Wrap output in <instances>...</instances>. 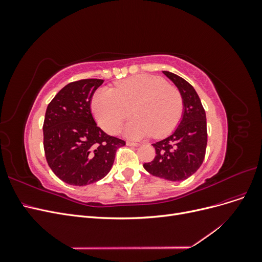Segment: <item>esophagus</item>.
Masks as SVG:
<instances>
[{
    "label": "esophagus",
    "instance_id": "1",
    "mask_svg": "<svg viewBox=\"0 0 262 262\" xmlns=\"http://www.w3.org/2000/svg\"><path fill=\"white\" fill-rule=\"evenodd\" d=\"M126 145H129V146H139L140 144H139V143H137V142L128 141V142H126Z\"/></svg>",
    "mask_w": 262,
    "mask_h": 262
}]
</instances>
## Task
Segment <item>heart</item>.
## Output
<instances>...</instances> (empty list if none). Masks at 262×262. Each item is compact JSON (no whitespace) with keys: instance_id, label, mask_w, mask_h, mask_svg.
Wrapping results in <instances>:
<instances>
[{"instance_id":"obj_1","label":"heart","mask_w":262,"mask_h":262,"mask_svg":"<svg viewBox=\"0 0 262 262\" xmlns=\"http://www.w3.org/2000/svg\"><path fill=\"white\" fill-rule=\"evenodd\" d=\"M133 112L136 117L125 124L126 137L140 139L162 137L175 128L182 112V99L175 87L160 76L138 75L119 83L115 91L100 89L92 98V109L99 125L117 133Z\"/></svg>"}]
</instances>
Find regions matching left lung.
Returning a JSON list of instances; mask_svg holds the SVG:
<instances>
[{"mask_svg":"<svg viewBox=\"0 0 262 262\" xmlns=\"http://www.w3.org/2000/svg\"><path fill=\"white\" fill-rule=\"evenodd\" d=\"M163 73L176 85L182 98V115L173 132L152 144L156 156L143 167L150 175L169 181L185 180L200 168L207 149V116L193 87L168 71Z\"/></svg>","mask_w":262,"mask_h":262,"instance_id":"obj_1","label":"left lung"}]
</instances>
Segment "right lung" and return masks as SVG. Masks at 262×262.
<instances>
[{
	"mask_svg": "<svg viewBox=\"0 0 262 262\" xmlns=\"http://www.w3.org/2000/svg\"><path fill=\"white\" fill-rule=\"evenodd\" d=\"M87 78L66 85L47 107L43 147L49 167L62 181L86 186L104 178L113 167L116 152L125 142L110 137L91 113L93 95L102 84Z\"/></svg>",
	"mask_w": 262,
	"mask_h": 262,
	"instance_id": "obj_1",
	"label": "right lung"
}]
</instances>
